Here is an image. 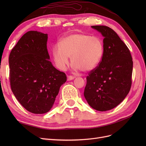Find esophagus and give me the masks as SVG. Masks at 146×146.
Instances as JSON below:
<instances>
[{
	"label": "esophagus",
	"mask_w": 146,
	"mask_h": 146,
	"mask_svg": "<svg viewBox=\"0 0 146 146\" xmlns=\"http://www.w3.org/2000/svg\"><path fill=\"white\" fill-rule=\"evenodd\" d=\"M74 78H75V77H73V76H68L67 80H68V81H70V80H73V79H74Z\"/></svg>",
	"instance_id": "esophagus-1"
}]
</instances>
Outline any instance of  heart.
Instances as JSON below:
<instances>
[{
    "label": "heart",
    "instance_id": "heart-1",
    "mask_svg": "<svg viewBox=\"0 0 146 146\" xmlns=\"http://www.w3.org/2000/svg\"><path fill=\"white\" fill-rule=\"evenodd\" d=\"M104 42L98 37L77 33L61 39L52 48L54 60L58 67L64 69L70 57V64L76 70L88 72L98 66L104 54Z\"/></svg>",
    "mask_w": 146,
    "mask_h": 146
}]
</instances>
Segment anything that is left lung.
<instances>
[{"label":"left lung","instance_id":"1","mask_svg":"<svg viewBox=\"0 0 146 146\" xmlns=\"http://www.w3.org/2000/svg\"><path fill=\"white\" fill-rule=\"evenodd\" d=\"M104 37L100 63L88 74L84 96L91 107L105 111L116 107L129 94L133 61L129 48L107 26H91Z\"/></svg>","mask_w":146,"mask_h":146}]
</instances>
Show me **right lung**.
I'll use <instances>...</instances> for the list:
<instances>
[{"mask_svg":"<svg viewBox=\"0 0 146 146\" xmlns=\"http://www.w3.org/2000/svg\"><path fill=\"white\" fill-rule=\"evenodd\" d=\"M47 38V34L29 31L9 56L11 91L23 107L35 114L49 111L67 78L49 61Z\"/></svg>","mask_w":146,"mask_h":146,"instance_id":"obj_1","label":"right lung"}]
</instances>
